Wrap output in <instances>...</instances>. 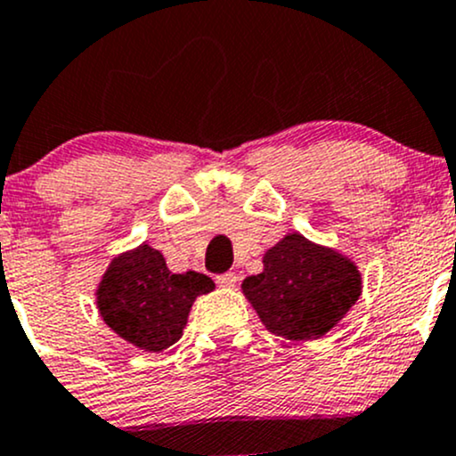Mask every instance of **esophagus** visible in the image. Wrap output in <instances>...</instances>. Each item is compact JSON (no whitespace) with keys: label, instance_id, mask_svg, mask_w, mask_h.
Returning <instances> with one entry per match:
<instances>
[{"label":"esophagus","instance_id":"esophagus-1","mask_svg":"<svg viewBox=\"0 0 456 456\" xmlns=\"http://www.w3.org/2000/svg\"><path fill=\"white\" fill-rule=\"evenodd\" d=\"M215 281H217V285H222V288H234V285L239 283V276L234 274V272H224V274L215 276Z\"/></svg>","mask_w":456,"mask_h":456}]
</instances>
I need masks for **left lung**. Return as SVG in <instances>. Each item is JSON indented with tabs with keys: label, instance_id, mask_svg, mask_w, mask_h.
<instances>
[{
	"label": "left lung",
	"instance_id": "left-lung-1",
	"mask_svg": "<svg viewBox=\"0 0 456 456\" xmlns=\"http://www.w3.org/2000/svg\"><path fill=\"white\" fill-rule=\"evenodd\" d=\"M241 289L272 333L312 340L345 318L362 292V279L340 252L289 232L265 252L263 272L248 276Z\"/></svg>",
	"mask_w": 456,
	"mask_h": 456
}]
</instances>
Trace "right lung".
I'll return each mask as SVG.
<instances>
[{
  "label": "right lung",
  "mask_w": 456,
  "mask_h": 456,
  "mask_svg": "<svg viewBox=\"0 0 456 456\" xmlns=\"http://www.w3.org/2000/svg\"><path fill=\"white\" fill-rule=\"evenodd\" d=\"M213 288V279L200 272L173 274L164 256L142 243L110 263L96 303L102 321L126 342L164 351L182 338L195 298Z\"/></svg>",
  "instance_id": "add662e5"
}]
</instances>
